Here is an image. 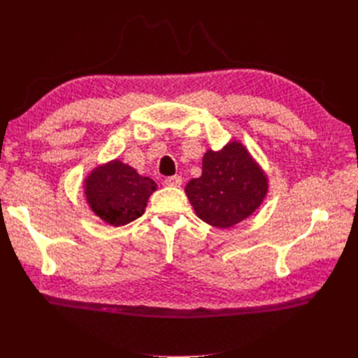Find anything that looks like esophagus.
Here are the masks:
<instances>
[{"instance_id": "esophagus-1", "label": "esophagus", "mask_w": 358, "mask_h": 358, "mask_svg": "<svg viewBox=\"0 0 358 358\" xmlns=\"http://www.w3.org/2000/svg\"><path fill=\"white\" fill-rule=\"evenodd\" d=\"M164 183L167 187H175V188H179L182 185V178L180 176H170V178H166Z\"/></svg>"}]
</instances>
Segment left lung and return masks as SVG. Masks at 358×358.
<instances>
[{
	"mask_svg": "<svg viewBox=\"0 0 358 358\" xmlns=\"http://www.w3.org/2000/svg\"><path fill=\"white\" fill-rule=\"evenodd\" d=\"M267 189L264 170L237 140L221 150H206L201 176L185 187L196 215L218 229H230L251 216Z\"/></svg>",
	"mask_w": 358,
	"mask_h": 358,
	"instance_id": "1",
	"label": "left lung"
}]
</instances>
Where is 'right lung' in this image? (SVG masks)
Wrapping results in <instances>:
<instances>
[{
  "instance_id": "right-lung-1",
  "label": "right lung",
  "mask_w": 358,
  "mask_h": 358,
  "mask_svg": "<svg viewBox=\"0 0 358 358\" xmlns=\"http://www.w3.org/2000/svg\"><path fill=\"white\" fill-rule=\"evenodd\" d=\"M86 203L106 224L121 227L145 213L157 183L122 161L112 159L96 166L83 180Z\"/></svg>"
}]
</instances>
